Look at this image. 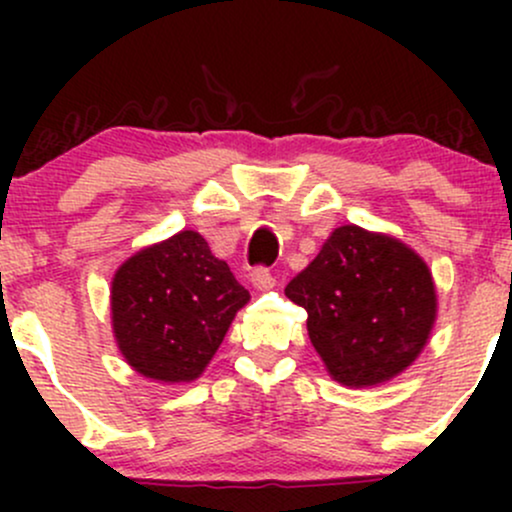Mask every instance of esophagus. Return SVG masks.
<instances>
[{
  "mask_svg": "<svg viewBox=\"0 0 512 512\" xmlns=\"http://www.w3.org/2000/svg\"><path fill=\"white\" fill-rule=\"evenodd\" d=\"M250 281H252V286H255L257 291H269V289H274V286H276L274 274L269 272L267 267H257V269H252Z\"/></svg>",
  "mask_w": 512,
  "mask_h": 512,
  "instance_id": "obj_1",
  "label": "esophagus"
}]
</instances>
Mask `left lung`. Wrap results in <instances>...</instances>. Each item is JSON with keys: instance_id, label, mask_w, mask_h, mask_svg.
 Listing matches in <instances>:
<instances>
[{"instance_id": "1", "label": "left lung", "mask_w": 512, "mask_h": 512, "mask_svg": "<svg viewBox=\"0 0 512 512\" xmlns=\"http://www.w3.org/2000/svg\"><path fill=\"white\" fill-rule=\"evenodd\" d=\"M286 296L308 313L327 373L349 387L392 380L416 361L438 310L431 269L397 238L339 226Z\"/></svg>"}]
</instances>
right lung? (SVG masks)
<instances>
[{
  "instance_id": "obj_1",
  "label": "right lung",
  "mask_w": 512,
  "mask_h": 512,
  "mask_svg": "<svg viewBox=\"0 0 512 512\" xmlns=\"http://www.w3.org/2000/svg\"><path fill=\"white\" fill-rule=\"evenodd\" d=\"M248 301V289L195 231L139 250L117 269L110 289L122 356L161 383L199 378Z\"/></svg>"
}]
</instances>
